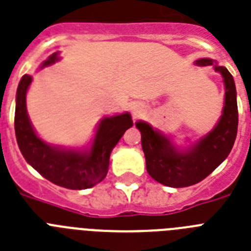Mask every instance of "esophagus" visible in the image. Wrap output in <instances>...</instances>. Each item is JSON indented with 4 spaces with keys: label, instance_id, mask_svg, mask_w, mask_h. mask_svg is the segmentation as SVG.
<instances>
[{
    "label": "esophagus",
    "instance_id": "obj_1",
    "mask_svg": "<svg viewBox=\"0 0 251 251\" xmlns=\"http://www.w3.org/2000/svg\"><path fill=\"white\" fill-rule=\"evenodd\" d=\"M143 104H141V102H133L132 104V106H130V110H132V114H133V117H138V115H141V113L143 111Z\"/></svg>",
    "mask_w": 251,
    "mask_h": 251
}]
</instances>
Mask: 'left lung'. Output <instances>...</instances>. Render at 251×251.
I'll return each mask as SVG.
<instances>
[{"mask_svg": "<svg viewBox=\"0 0 251 251\" xmlns=\"http://www.w3.org/2000/svg\"><path fill=\"white\" fill-rule=\"evenodd\" d=\"M213 59L201 58L197 66H212ZM215 71L224 77L225 105L217 126L187 150H179L168 137L146 122H137L141 132L147 173L158 183L173 188L189 187L208 176L231 152L237 134L236 87L226 67L215 64Z\"/></svg>", "mask_w": 251, "mask_h": 251, "instance_id": "obj_1", "label": "left lung"}]
</instances>
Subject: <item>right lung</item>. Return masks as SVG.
<instances>
[{
  "instance_id": "add662e5",
  "label": "right lung",
  "mask_w": 251,
  "mask_h": 251,
  "mask_svg": "<svg viewBox=\"0 0 251 251\" xmlns=\"http://www.w3.org/2000/svg\"><path fill=\"white\" fill-rule=\"evenodd\" d=\"M58 59V52L53 53L43 62L42 68ZM31 81L33 77L24 75L16 91L15 134L24 158L42 176L59 187L80 190L100 183L108 174L111 151L124 132L133 126L129 113L102 118L89 151L50 146L38 137L27 117L26 93Z\"/></svg>"
}]
</instances>
